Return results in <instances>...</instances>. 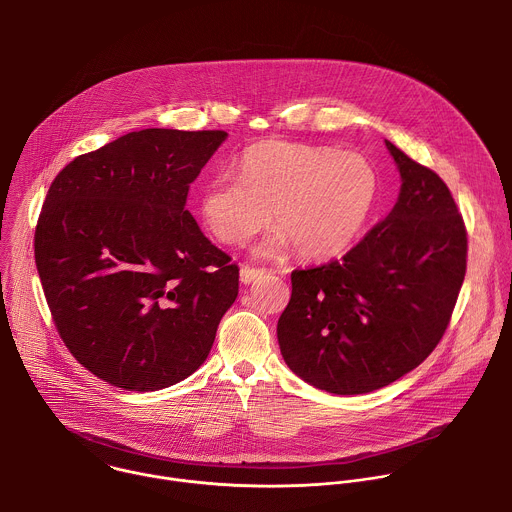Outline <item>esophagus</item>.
<instances>
[{
  "label": "esophagus",
  "mask_w": 512,
  "mask_h": 512,
  "mask_svg": "<svg viewBox=\"0 0 512 512\" xmlns=\"http://www.w3.org/2000/svg\"><path fill=\"white\" fill-rule=\"evenodd\" d=\"M267 271L265 269H259V267H241V281L247 285V283H253L257 279H261Z\"/></svg>",
  "instance_id": "obj_1"
}]
</instances>
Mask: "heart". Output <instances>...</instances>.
<instances>
[{
    "instance_id": "obj_1",
    "label": "heart",
    "mask_w": 512,
    "mask_h": 512,
    "mask_svg": "<svg viewBox=\"0 0 512 512\" xmlns=\"http://www.w3.org/2000/svg\"><path fill=\"white\" fill-rule=\"evenodd\" d=\"M377 200V174L356 152L291 141H263L241 158V178L218 174L200 192L208 231L245 245L271 221L261 253L296 247L304 259L340 255L358 237Z\"/></svg>"
}]
</instances>
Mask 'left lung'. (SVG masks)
Segmentation results:
<instances>
[{"mask_svg":"<svg viewBox=\"0 0 512 512\" xmlns=\"http://www.w3.org/2000/svg\"><path fill=\"white\" fill-rule=\"evenodd\" d=\"M385 143L403 182L397 204L342 259L291 273L277 322L287 367L334 395L371 393L419 367L466 275L468 233L450 188Z\"/></svg>","mask_w":512,"mask_h":512,"instance_id":"obj_1","label":"left lung"}]
</instances>
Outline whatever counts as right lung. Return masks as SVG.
Instances as JSON below:
<instances>
[{"label":"right lung","instance_id":"obj_1","mask_svg":"<svg viewBox=\"0 0 512 512\" xmlns=\"http://www.w3.org/2000/svg\"><path fill=\"white\" fill-rule=\"evenodd\" d=\"M227 131H131L50 184L34 257L54 326L85 369L127 391L180 383L206 360L239 267L186 210Z\"/></svg>","mask_w":512,"mask_h":512}]
</instances>
